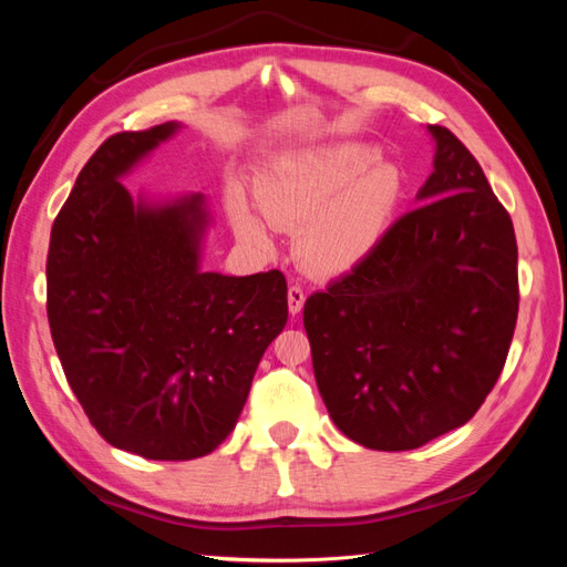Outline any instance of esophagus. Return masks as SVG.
Listing matches in <instances>:
<instances>
[{
    "label": "esophagus",
    "mask_w": 567,
    "mask_h": 567,
    "mask_svg": "<svg viewBox=\"0 0 567 567\" xmlns=\"http://www.w3.org/2000/svg\"><path fill=\"white\" fill-rule=\"evenodd\" d=\"M302 307H305V288L293 284L288 288V310H290V315L296 317V315L302 312Z\"/></svg>",
    "instance_id": "1"
}]
</instances>
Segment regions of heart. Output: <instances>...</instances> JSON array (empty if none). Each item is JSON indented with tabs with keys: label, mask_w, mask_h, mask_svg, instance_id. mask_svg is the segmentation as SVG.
I'll list each match as a JSON object with an SVG mask.
<instances>
[{
	"label": "heart",
	"mask_w": 567,
	"mask_h": 567,
	"mask_svg": "<svg viewBox=\"0 0 567 567\" xmlns=\"http://www.w3.org/2000/svg\"><path fill=\"white\" fill-rule=\"evenodd\" d=\"M375 153L338 144L274 167L262 184V210L274 227H300L298 252L319 271H342L379 244L400 198V177L373 165ZM236 234L267 244V225L244 198L231 205Z\"/></svg>",
	"instance_id": "heart-1"
}]
</instances>
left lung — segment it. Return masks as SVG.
Returning a JSON list of instances; mask_svg holds the SVG:
<instances>
[{"label":"left lung","mask_w":567,"mask_h":567,"mask_svg":"<svg viewBox=\"0 0 567 567\" xmlns=\"http://www.w3.org/2000/svg\"><path fill=\"white\" fill-rule=\"evenodd\" d=\"M433 173L346 277L305 302L333 423L369 450H416L475 416L518 319L513 221L456 136L427 125Z\"/></svg>","instance_id":"left-lung-1"}]
</instances>
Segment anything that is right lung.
I'll return each instance as SVG.
<instances>
[{
    "label": "right lung",
    "mask_w": 567,
    "mask_h": 567,
    "mask_svg": "<svg viewBox=\"0 0 567 567\" xmlns=\"http://www.w3.org/2000/svg\"><path fill=\"white\" fill-rule=\"evenodd\" d=\"M182 123L120 132L96 148L47 255V315L65 379L99 435L153 461L227 440L257 364L288 319L279 269L205 271L208 200L132 198L120 184Z\"/></svg>",
    "instance_id": "1"
}]
</instances>
